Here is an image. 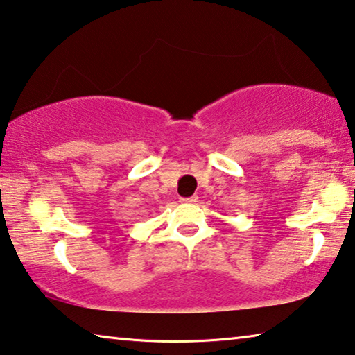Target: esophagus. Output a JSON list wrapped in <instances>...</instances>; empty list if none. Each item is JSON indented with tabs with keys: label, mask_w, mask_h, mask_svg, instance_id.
<instances>
[{
	"label": "esophagus",
	"mask_w": 355,
	"mask_h": 355,
	"mask_svg": "<svg viewBox=\"0 0 355 355\" xmlns=\"http://www.w3.org/2000/svg\"><path fill=\"white\" fill-rule=\"evenodd\" d=\"M182 202H188V204H194V202H198V196H191V198H183Z\"/></svg>",
	"instance_id": "esophagus-1"
}]
</instances>
